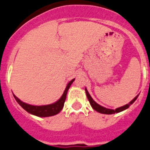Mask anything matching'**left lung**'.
I'll use <instances>...</instances> for the list:
<instances>
[{
	"label": "left lung",
	"instance_id": "1",
	"mask_svg": "<svg viewBox=\"0 0 150 150\" xmlns=\"http://www.w3.org/2000/svg\"><path fill=\"white\" fill-rule=\"evenodd\" d=\"M85 91H86V96H87V98H88V100L89 101V103H90L91 106H92V108H93L94 110H96V112H99V113L105 114V115H112V114L118 113V112H122V111H124V110L127 109V108H128L129 107H130V105H132L133 103H134V102L136 101V99L137 98L138 96H139V95H138V96H137L135 97V98H134L132 101H130V102H129L128 104L125 105H124V106H121V107H120V108H116L115 110H113V109H109V108H105V107H102V106L100 105L97 104L96 102L93 100V98L91 97V96L89 95V92L87 91L86 88H85Z\"/></svg>",
	"mask_w": 150,
	"mask_h": 150
}]
</instances>
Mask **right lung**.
<instances>
[{
    "label": "right lung",
    "instance_id": "add662e5",
    "mask_svg": "<svg viewBox=\"0 0 150 150\" xmlns=\"http://www.w3.org/2000/svg\"><path fill=\"white\" fill-rule=\"evenodd\" d=\"M74 80L75 79H73L71 81L69 82L68 84L67 85V87L65 89L64 92L63 93L62 96L57 102L53 103V104L47 105H32L26 104L25 102H22L14 94L13 96L16 102H18V104L20 105L23 109H25L26 112L32 114V115L38 116V117H50V116H53V115H55L59 113L62 110L64 105V102L66 100L67 91H68L70 85L74 81Z\"/></svg>",
    "mask_w": 150,
    "mask_h": 150
}]
</instances>
